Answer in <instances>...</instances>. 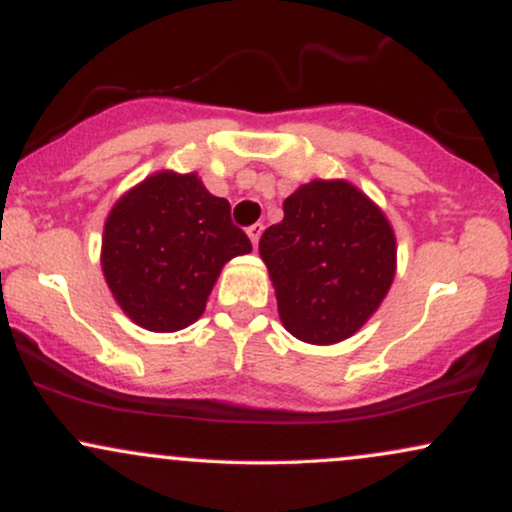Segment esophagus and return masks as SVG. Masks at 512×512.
I'll return each mask as SVG.
<instances>
[{
	"label": "esophagus",
	"instance_id": "1",
	"mask_svg": "<svg viewBox=\"0 0 512 512\" xmlns=\"http://www.w3.org/2000/svg\"><path fill=\"white\" fill-rule=\"evenodd\" d=\"M262 231H264V226H262V223H252V226L248 228V236H250L252 245H255V248H257V243H260V236H262Z\"/></svg>",
	"mask_w": 512,
	"mask_h": 512
}]
</instances>
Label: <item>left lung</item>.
Instances as JSON below:
<instances>
[{
  "instance_id": "8db88e82",
  "label": "left lung",
  "mask_w": 512,
  "mask_h": 512,
  "mask_svg": "<svg viewBox=\"0 0 512 512\" xmlns=\"http://www.w3.org/2000/svg\"><path fill=\"white\" fill-rule=\"evenodd\" d=\"M284 327L308 344H337L366 325L390 291L395 231L346 180H313L284 202L260 238Z\"/></svg>"
}]
</instances>
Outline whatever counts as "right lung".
<instances>
[{
    "label": "right lung",
    "mask_w": 512,
    "mask_h": 512,
    "mask_svg": "<svg viewBox=\"0 0 512 512\" xmlns=\"http://www.w3.org/2000/svg\"><path fill=\"white\" fill-rule=\"evenodd\" d=\"M250 250L226 199L211 195L195 173L163 170L117 199L101 264L129 320L178 332L204 313L223 264Z\"/></svg>",
    "instance_id": "obj_1"
}]
</instances>
